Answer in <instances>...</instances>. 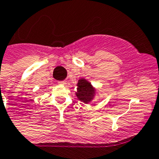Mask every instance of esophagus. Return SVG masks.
Here are the masks:
<instances>
[{
    "mask_svg": "<svg viewBox=\"0 0 159 159\" xmlns=\"http://www.w3.org/2000/svg\"><path fill=\"white\" fill-rule=\"evenodd\" d=\"M58 84H62V85H64V84H66V82H65V81H59Z\"/></svg>",
    "mask_w": 159,
    "mask_h": 159,
    "instance_id": "1",
    "label": "esophagus"
}]
</instances>
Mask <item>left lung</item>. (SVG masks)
Instances as JSON below:
<instances>
[{"mask_svg": "<svg viewBox=\"0 0 159 159\" xmlns=\"http://www.w3.org/2000/svg\"><path fill=\"white\" fill-rule=\"evenodd\" d=\"M95 93L96 89L93 88L89 81L84 78L79 80L77 83V92L75 93L79 100L85 104L90 103L95 96Z\"/></svg>", "mask_w": 159, "mask_h": 159, "instance_id": "1", "label": "left lung"}]
</instances>
